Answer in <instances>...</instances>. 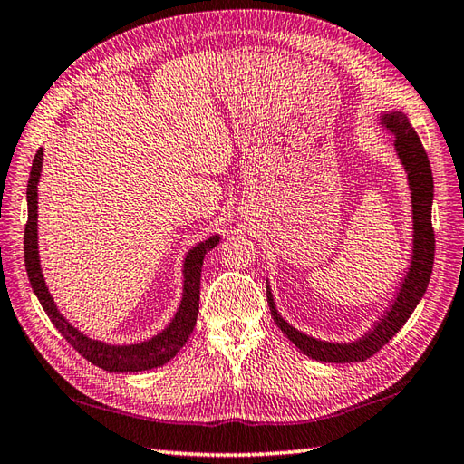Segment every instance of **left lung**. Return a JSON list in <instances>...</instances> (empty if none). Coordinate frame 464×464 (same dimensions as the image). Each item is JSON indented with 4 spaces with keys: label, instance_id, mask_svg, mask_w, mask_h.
<instances>
[{
    "label": "left lung",
    "instance_id": "8db88e82",
    "mask_svg": "<svg viewBox=\"0 0 464 464\" xmlns=\"http://www.w3.org/2000/svg\"><path fill=\"white\" fill-rule=\"evenodd\" d=\"M382 125L394 133V147L401 164L406 166L408 182L411 189V211H413V255L408 276L403 278L398 298L388 307V312L378 319V324L354 343H327L304 335L302 331L284 322L276 312L270 288L266 286L270 314L276 325L282 329L295 347L304 354L324 362H361L371 359L374 353L382 349L394 337L401 325L408 322L415 305L420 304L431 278L433 256H435V233L431 225V204H433V174L430 159L421 145V140L410 125L408 117L401 111L384 113Z\"/></svg>",
    "mask_w": 464,
    "mask_h": 464
}]
</instances>
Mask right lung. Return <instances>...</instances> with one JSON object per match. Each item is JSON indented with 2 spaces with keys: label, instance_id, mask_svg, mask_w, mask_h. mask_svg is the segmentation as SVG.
I'll use <instances>...</instances> for the list:
<instances>
[{
  "label": "right lung",
  "instance_id": "right-lung-1",
  "mask_svg": "<svg viewBox=\"0 0 464 464\" xmlns=\"http://www.w3.org/2000/svg\"><path fill=\"white\" fill-rule=\"evenodd\" d=\"M41 166H43V149L37 150L31 166V176L27 184V209L29 218L25 225V268L31 282L33 292L43 305V310L49 315L53 325L58 329L70 345H72L86 361L96 364L103 371L110 372H140L149 371V368L162 366L169 362L176 353L180 351L186 341L196 327L198 307H199V278H201V265H204V256L208 251L219 243V235L209 237L208 241L199 243L188 253L184 263V294L182 304L170 325L166 327L162 334L152 337L149 341L137 343V345H105L102 341H93L80 334L76 327L70 325L66 319L56 310L54 300L51 298L49 288H46L41 263H39V246H37V184L41 178Z\"/></svg>",
  "mask_w": 464,
  "mask_h": 464
}]
</instances>
